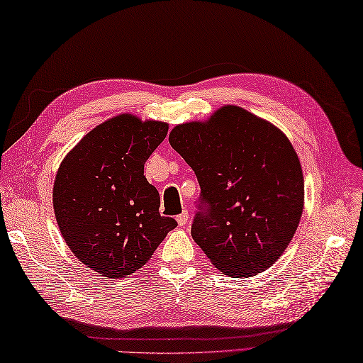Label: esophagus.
<instances>
[{
	"label": "esophagus",
	"mask_w": 363,
	"mask_h": 363,
	"mask_svg": "<svg viewBox=\"0 0 363 363\" xmlns=\"http://www.w3.org/2000/svg\"><path fill=\"white\" fill-rule=\"evenodd\" d=\"M176 221H177V225L179 226H186L187 223H189V212L187 211H184L182 213H179L176 217Z\"/></svg>",
	"instance_id": "esophagus-1"
}]
</instances>
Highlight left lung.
Instances as JSON below:
<instances>
[{
	"label": "left lung",
	"instance_id": "obj_1",
	"mask_svg": "<svg viewBox=\"0 0 363 363\" xmlns=\"http://www.w3.org/2000/svg\"><path fill=\"white\" fill-rule=\"evenodd\" d=\"M169 145L194 169L201 194L191 237L228 276H254L287 248L304 206L299 159L279 129L237 106L186 123Z\"/></svg>",
	"mask_w": 363,
	"mask_h": 363
}]
</instances>
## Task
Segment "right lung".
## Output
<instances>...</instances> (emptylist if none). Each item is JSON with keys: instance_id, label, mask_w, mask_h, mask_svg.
Returning <instances> with one entry per match:
<instances>
[{"instance_id": "1", "label": "right lung", "mask_w": 363, "mask_h": 363, "mask_svg": "<svg viewBox=\"0 0 363 363\" xmlns=\"http://www.w3.org/2000/svg\"><path fill=\"white\" fill-rule=\"evenodd\" d=\"M168 125L118 115L68 152L54 181L52 206L68 248L104 277L140 269L169 230L156 187L143 165L164 142Z\"/></svg>"}]
</instances>
